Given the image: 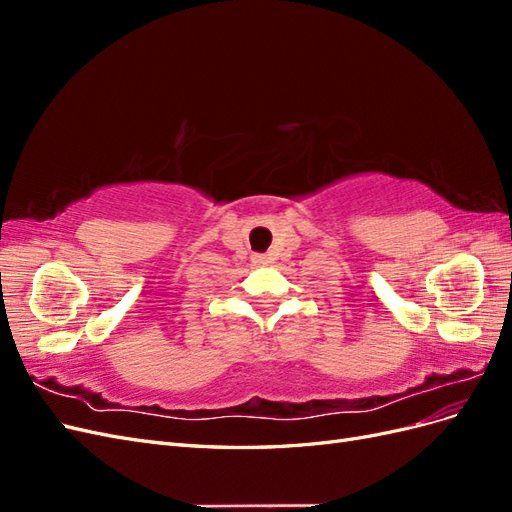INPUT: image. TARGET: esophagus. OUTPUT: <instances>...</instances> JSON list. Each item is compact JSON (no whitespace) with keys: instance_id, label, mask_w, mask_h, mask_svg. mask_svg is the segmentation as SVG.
<instances>
[{"instance_id":"esophagus-1","label":"esophagus","mask_w":512,"mask_h":512,"mask_svg":"<svg viewBox=\"0 0 512 512\" xmlns=\"http://www.w3.org/2000/svg\"><path fill=\"white\" fill-rule=\"evenodd\" d=\"M252 260H254V265H265V262H267V258H265V256H260V254H258V256H254Z\"/></svg>"}]
</instances>
